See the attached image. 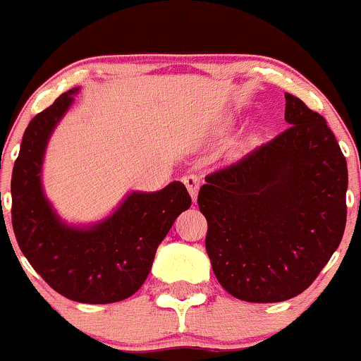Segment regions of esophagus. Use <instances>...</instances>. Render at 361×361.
<instances>
[{"mask_svg": "<svg viewBox=\"0 0 361 361\" xmlns=\"http://www.w3.org/2000/svg\"><path fill=\"white\" fill-rule=\"evenodd\" d=\"M182 182L185 184V188H188L189 195H191L192 202H196V196H198V189H200V184H202V177L196 176V173H188V176H184V179Z\"/></svg>", "mask_w": 361, "mask_h": 361, "instance_id": "esophagus-1", "label": "esophagus"}]
</instances>
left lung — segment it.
<instances>
[{
    "instance_id": "1",
    "label": "left lung",
    "mask_w": 361,
    "mask_h": 361,
    "mask_svg": "<svg viewBox=\"0 0 361 361\" xmlns=\"http://www.w3.org/2000/svg\"><path fill=\"white\" fill-rule=\"evenodd\" d=\"M286 96L288 130L205 177L198 207L221 286L284 302L314 283L344 235L348 163L323 116Z\"/></svg>"
}]
</instances>
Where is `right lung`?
<instances>
[{
  "label": "right lung",
  "mask_w": 361,
  "mask_h": 361,
  "mask_svg": "<svg viewBox=\"0 0 361 361\" xmlns=\"http://www.w3.org/2000/svg\"><path fill=\"white\" fill-rule=\"evenodd\" d=\"M70 89L31 119L12 173V226L17 244L45 283L82 303H114L140 290L158 245L191 196L176 180L158 192H131L110 217L82 230L61 223L42 191L45 145L73 102Z\"/></svg>",
  "instance_id": "1"
}]
</instances>
